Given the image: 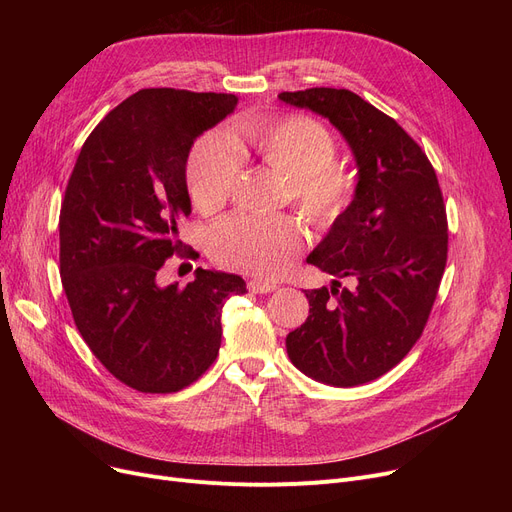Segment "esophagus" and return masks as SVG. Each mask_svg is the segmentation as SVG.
I'll return each instance as SVG.
<instances>
[{
  "mask_svg": "<svg viewBox=\"0 0 512 512\" xmlns=\"http://www.w3.org/2000/svg\"><path fill=\"white\" fill-rule=\"evenodd\" d=\"M249 290L255 292V294H267V292L278 290V284L265 282V280H251V282H249Z\"/></svg>",
  "mask_w": 512,
  "mask_h": 512,
  "instance_id": "esophagus-1",
  "label": "esophagus"
}]
</instances>
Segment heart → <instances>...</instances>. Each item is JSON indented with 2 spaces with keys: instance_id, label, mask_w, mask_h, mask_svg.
I'll use <instances>...</instances> for the list:
<instances>
[{
  "instance_id": "1",
  "label": "heart",
  "mask_w": 512,
  "mask_h": 512,
  "mask_svg": "<svg viewBox=\"0 0 512 512\" xmlns=\"http://www.w3.org/2000/svg\"><path fill=\"white\" fill-rule=\"evenodd\" d=\"M245 137L263 164L288 180V195L321 224H332L355 191V174L336 164L332 132L309 116L259 120ZM242 153L228 130L215 128L195 143L186 164L193 203L211 211L230 197ZM305 247V228L290 215H232L211 234V253L224 265L257 276H280Z\"/></svg>"
}]
</instances>
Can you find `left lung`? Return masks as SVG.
Returning <instances> with one entry per match:
<instances>
[{
  "label": "left lung",
  "mask_w": 512,
  "mask_h": 512,
  "mask_svg": "<svg viewBox=\"0 0 512 512\" xmlns=\"http://www.w3.org/2000/svg\"><path fill=\"white\" fill-rule=\"evenodd\" d=\"M330 120L357 164L353 201L307 263L332 274L305 290L309 317L286 336L292 365L311 380L351 388L405 359L419 340L446 267L448 224L436 172L396 120L346 89L280 93ZM352 282L340 289L339 280Z\"/></svg>",
  "instance_id": "left-lung-1"
}]
</instances>
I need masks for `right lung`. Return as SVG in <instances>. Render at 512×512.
Segmentation results:
<instances>
[{"mask_svg":"<svg viewBox=\"0 0 512 512\" xmlns=\"http://www.w3.org/2000/svg\"><path fill=\"white\" fill-rule=\"evenodd\" d=\"M236 95L143 89L122 101L78 153L60 211V276L74 324L122 384L178 392L215 361L222 307L245 294L240 276L199 270L159 286L191 215L186 159Z\"/></svg>","mask_w":512,"mask_h":512,"instance_id":"right-lung-1","label":"right lung"}]
</instances>
